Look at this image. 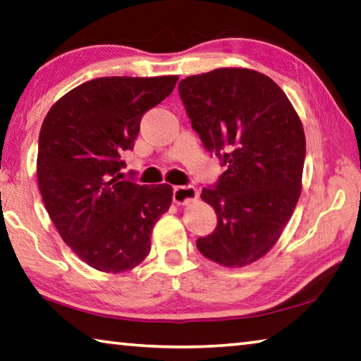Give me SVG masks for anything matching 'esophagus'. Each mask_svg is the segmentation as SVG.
I'll return each mask as SVG.
<instances>
[{
	"label": "esophagus",
	"instance_id": "1",
	"mask_svg": "<svg viewBox=\"0 0 361 361\" xmlns=\"http://www.w3.org/2000/svg\"><path fill=\"white\" fill-rule=\"evenodd\" d=\"M199 197V191L192 186H175L172 199L178 205H185V203L192 202Z\"/></svg>",
	"mask_w": 361,
	"mask_h": 361
}]
</instances>
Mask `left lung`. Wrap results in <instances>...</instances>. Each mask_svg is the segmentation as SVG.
Segmentation results:
<instances>
[{"mask_svg":"<svg viewBox=\"0 0 361 361\" xmlns=\"http://www.w3.org/2000/svg\"><path fill=\"white\" fill-rule=\"evenodd\" d=\"M178 93L203 147L227 167L202 189L218 226L197 249L226 267L252 264L276 243L300 197L306 156L300 118L270 77L249 69L191 75Z\"/></svg>","mask_w":361,"mask_h":361,"instance_id":"8db88e82","label":"left lung"}]
</instances>
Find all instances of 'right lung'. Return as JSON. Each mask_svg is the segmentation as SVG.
Returning <instances> with one entry per match:
<instances>
[{"instance_id": "obj_1", "label": "right lung", "mask_w": 361, "mask_h": 361, "mask_svg": "<svg viewBox=\"0 0 361 361\" xmlns=\"http://www.w3.org/2000/svg\"><path fill=\"white\" fill-rule=\"evenodd\" d=\"M176 75L99 77L64 94L39 134L37 181L64 243L106 273L147 257L152 231L172 203L169 185L124 180L121 159L134 148L147 110L172 93Z\"/></svg>"}]
</instances>
